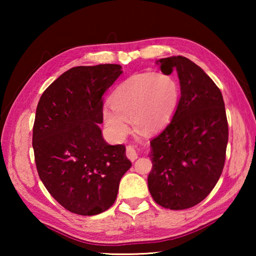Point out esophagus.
Returning a JSON list of instances; mask_svg holds the SVG:
<instances>
[{"label":"esophagus","instance_id":"esophagus-1","mask_svg":"<svg viewBox=\"0 0 256 256\" xmlns=\"http://www.w3.org/2000/svg\"><path fill=\"white\" fill-rule=\"evenodd\" d=\"M126 157L131 160V162H134L138 158V154L136 149H134V146H126Z\"/></svg>","mask_w":256,"mask_h":256}]
</instances>
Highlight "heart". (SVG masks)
Here are the masks:
<instances>
[{"mask_svg": "<svg viewBox=\"0 0 256 256\" xmlns=\"http://www.w3.org/2000/svg\"><path fill=\"white\" fill-rule=\"evenodd\" d=\"M180 102V86L170 74L138 73L112 94V107L102 110L104 123L118 138L130 131V120L144 133H154L170 122Z\"/></svg>", "mask_w": 256, "mask_h": 256, "instance_id": "1", "label": "heart"}]
</instances>
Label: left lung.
Returning a JSON list of instances; mask_svg holds the SVG:
<instances>
[{"instance_id": "1", "label": "left lung", "mask_w": 256, "mask_h": 256, "mask_svg": "<svg viewBox=\"0 0 256 256\" xmlns=\"http://www.w3.org/2000/svg\"><path fill=\"white\" fill-rule=\"evenodd\" d=\"M158 63L164 74L176 68L180 98L170 124L150 141L148 188L159 206L188 209L209 196L222 172L228 144L226 110L220 89L192 60L172 56Z\"/></svg>"}]
</instances>
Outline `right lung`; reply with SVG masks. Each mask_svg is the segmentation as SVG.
Here are the masks:
<instances>
[{"mask_svg": "<svg viewBox=\"0 0 256 256\" xmlns=\"http://www.w3.org/2000/svg\"><path fill=\"white\" fill-rule=\"evenodd\" d=\"M118 64L72 68L37 105L32 148L40 178L60 206L94 216L114 204L120 180L132 164L125 146L104 140L102 94L122 74Z\"/></svg>", "mask_w": 256, "mask_h": 256, "instance_id": "1", "label": "right lung"}]
</instances>
